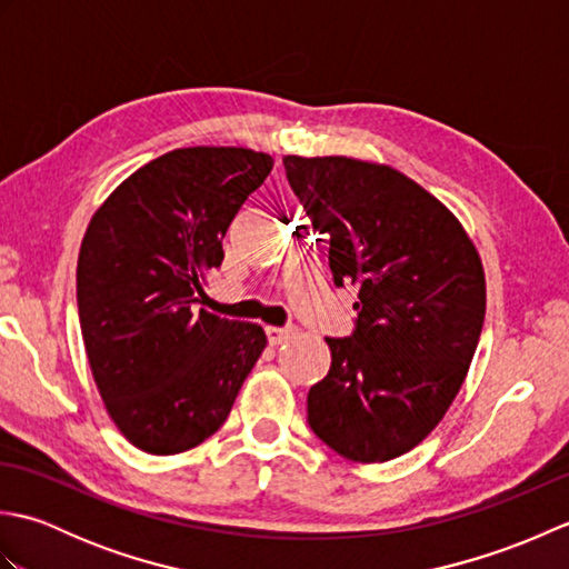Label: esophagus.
<instances>
[{"instance_id": "34e87169", "label": "esophagus", "mask_w": 569, "mask_h": 569, "mask_svg": "<svg viewBox=\"0 0 569 569\" xmlns=\"http://www.w3.org/2000/svg\"><path fill=\"white\" fill-rule=\"evenodd\" d=\"M293 325H283V328H276V325H269V328H266V337H269V342L271 345H281L283 340H288V337L293 335Z\"/></svg>"}]
</instances>
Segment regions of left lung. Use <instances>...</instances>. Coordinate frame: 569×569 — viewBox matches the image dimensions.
Wrapping results in <instances>:
<instances>
[{
  "instance_id": "8db88e82",
  "label": "left lung",
  "mask_w": 569,
  "mask_h": 569,
  "mask_svg": "<svg viewBox=\"0 0 569 569\" xmlns=\"http://www.w3.org/2000/svg\"><path fill=\"white\" fill-rule=\"evenodd\" d=\"M283 166L325 234L335 286L359 288L352 332L328 337L308 426L337 455L386 462L455 401L485 325V269L452 212L393 168L345 156Z\"/></svg>"
}]
</instances>
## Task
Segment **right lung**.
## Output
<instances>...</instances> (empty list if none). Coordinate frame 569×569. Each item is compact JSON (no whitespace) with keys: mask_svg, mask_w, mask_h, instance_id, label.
Masks as SVG:
<instances>
[{"mask_svg":"<svg viewBox=\"0 0 569 569\" xmlns=\"http://www.w3.org/2000/svg\"><path fill=\"white\" fill-rule=\"evenodd\" d=\"M271 168L251 149H176L129 176L84 232V352L117 428L143 452H186L220 430L263 352L259 325L200 303L229 224Z\"/></svg>","mask_w":569,"mask_h":569,"instance_id":"1","label":"right lung"}]
</instances>
